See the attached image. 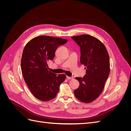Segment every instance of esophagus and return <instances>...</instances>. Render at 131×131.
Here are the masks:
<instances>
[{"label":"esophagus","mask_w":131,"mask_h":131,"mask_svg":"<svg viewBox=\"0 0 131 131\" xmlns=\"http://www.w3.org/2000/svg\"><path fill=\"white\" fill-rule=\"evenodd\" d=\"M66 78H67V79H68V80H71V79H73L72 77H69L68 76L66 77Z\"/></svg>","instance_id":"1"}]
</instances>
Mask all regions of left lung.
<instances>
[{"label":"left lung","mask_w":131,"mask_h":131,"mask_svg":"<svg viewBox=\"0 0 131 131\" xmlns=\"http://www.w3.org/2000/svg\"><path fill=\"white\" fill-rule=\"evenodd\" d=\"M72 39L80 47V63L86 67L83 78L76 77L80 83L75 90L78 100L90 103L101 94L110 73V59L106 47L101 41L90 35L72 37Z\"/></svg>","instance_id":"1"}]
</instances>
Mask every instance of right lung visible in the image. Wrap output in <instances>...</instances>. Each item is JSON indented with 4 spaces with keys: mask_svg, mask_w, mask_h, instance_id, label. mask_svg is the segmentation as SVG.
<instances>
[{
    "mask_svg": "<svg viewBox=\"0 0 131 131\" xmlns=\"http://www.w3.org/2000/svg\"><path fill=\"white\" fill-rule=\"evenodd\" d=\"M68 40L42 35L31 39L23 51L21 67L23 79L34 96L42 101L52 100L64 81V74L57 75L48 69L47 61H52L59 46Z\"/></svg>",
    "mask_w": 131,
    "mask_h": 131,
    "instance_id": "1",
    "label": "right lung"
}]
</instances>
